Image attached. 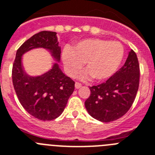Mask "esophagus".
Segmentation results:
<instances>
[{
  "mask_svg": "<svg viewBox=\"0 0 155 155\" xmlns=\"http://www.w3.org/2000/svg\"><path fill=\"white\" fill-rule=\"evenodd\" d=\"M82 87V84H80V83H78V82H76L75 84V89H79V88H80Z\"/></svg>",
  "mask_w": 155,
  "mask_h": 155,
  "instance_id": "obj_1",
  "label": "esophagus"
}]
</instances>
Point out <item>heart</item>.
I'll return each instance as SVG.
<instances>
[{
	"mask_svg": "<svg viewBox=\"0 0 155 155\" xmlns=\"http://www.w3.org/2000/svg\"><path fill=\"white\" fill-rule=\"evenodd\" d=\"M124 54V47L119 41L88 38L77 42L73 49L64 48L61 58L69 76H75L85 63L87 71L82 72L80 77H92L95 81H104L117 71Z\"/></svg>",
	"mask_w": 155,
	"mask_h": 155,
	"instance_id": "obj_1",
	"label": "heart"
}]
</instances>
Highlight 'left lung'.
Segmentation results:
<instances>
[{"mask_svg":"<svg viewBox=\"0 0 155 155\" xmlns=\"http://www.w3.org/2000/svg\"><path fill=\"white\" fill-rule=\"evenodd\" d=\"M140 84V66L131 49L123 67L106 83L91 87L86 100L88 114L102 122H111L124 115L132 106Z\"/></svg>","mask_w":155,"mask_h":155,"instance_id":"left-lung-1","label":"left lung"}]
</instances>
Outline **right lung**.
I'll list each match as a JSON object with an SVG mask.
<instances>
[{
	"label": "right lung",
	"instance_id": "obj_1",
	"mask_svg": "<svg viewBox=\"0 0 155 155\" xmlns=\"http://www.w3.org/2000/svg\"><path fill=\"white\" fill-rule=\"evenodd\" d=\"M48 50L55 61L50 70L39 76H30L23 70L21 57L32 49ZM61 46L57 33L41 31L18 49L12 66V83L19 101L26 111L41 120H51L63 113L75 89V82L59 68Z\"/></svg>",
	"mask_w": 155,
	"mask_h": 155
}]
</instances>
